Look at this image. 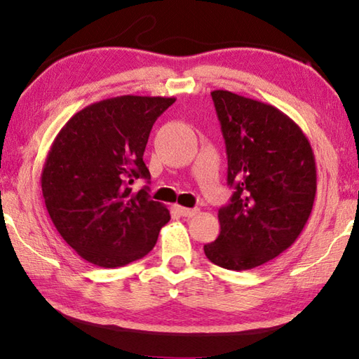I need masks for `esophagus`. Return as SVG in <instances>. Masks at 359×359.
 Wrapping results in <instances>:
<instances>
[{
  "label": "esophagus",
  "instance_id": "esophagus-1",
  "mask_svg": "<svg viewBox=\"0 0 359 359\" xmlns=\"http://www.w3.org/2000/svg\"><path fill=\"white\" fill-rule=\"evenodd\" d=\"M175 208H177V212L185 217H191V216L199 213V208H187V207H180V205H177Z\"/></svg>",
  "mask_w": 359,
  "mask_h": 359
}]
</instances>
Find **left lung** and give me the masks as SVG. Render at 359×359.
Returning a JSON list of instances; mask_svg holds the SVG:
<instances>
[{
  "mask_svg": "<svg viewBox=\"0 0 359 359\" xmlns=\"http://www.w3.org/2000/svg\"><path fill=\"white\" fill-rule=\"evenodd\" d=\"M212 97L235 191L217 213L219 236L203 252L224 269H254L291 248L304 230L318 188L314 154L299 126L273 105L227 90Z\"/></svg>",
  "mask_w": 359,
  "mask_h": 359,
  "instance_id": "1",
  "label": "left lung"
}]
</instances>
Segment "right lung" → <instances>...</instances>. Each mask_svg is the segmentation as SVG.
<instances>
[{"mask_svg": "<svg viewBox=\"0 0 359 359\" xmlns=\"http://www.w3.org/2000/svg\"><path fill=\"white\" fill-rule=\"evenodd\" d=\"M175 101L124 95L77 111L54 138L43 170L41 194L48 215L77 255L100 268H119L149 254L171 219L147 187L143 154L156 119Z\"/></svg>", "mask_w": 359, "mask_h": 359, "instance_id": "obj_1", "label": "right lung"}]
</instances>
